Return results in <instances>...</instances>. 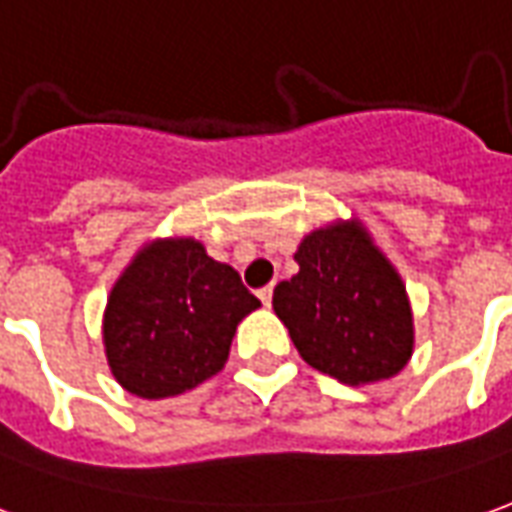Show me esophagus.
Returning <instances> with one entry per match:
<instances>
[{
  "instance_id": "1",
  "label": "esophagus",
  "mask_w": 512,
  "mask_h": 512,
  "mask_svg": "<svg viewBox=\"0 0 512 512\" xmlns=\"http://www.w3.org/2000/svg\"><path fill=\"white\" fill-rule=\"evenodd\" d=\"M259 301H262L264 306H270V301H273V284H267V287L259 290Z\"/></svg>"
}]
</instances>
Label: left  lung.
Returning a JSON list of instances; mask_svg holds the SVG:
<instances>
[{"instance_id":"obj_1","label":"left lung","mask_w":512,"mask_h":512,"mask_svg":"<svg viewBox=\"0 0 512 512\" xmlns=\"http://www.w3.org/2000/svg\"><path fill=\"white\" fill-rule=\"evenodd\" d=\"M298 273L273 290V309L306 365L343 384L396 376L412 357L407 287L362 220H334L301 239Z\"/></svg>"}]
</instances>
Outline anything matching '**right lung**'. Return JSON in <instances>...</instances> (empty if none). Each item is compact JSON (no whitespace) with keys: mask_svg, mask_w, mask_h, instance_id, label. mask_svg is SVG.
I'll return each mask as SVG.
<instances>
[{"mask_svg":"<svg viewBox=\"0 0 512 512\" xmlns=\"http://www.w3.org/2000/svg\"><path fill=\"white\" fill-rule=\"evenodd\" d=\"M262 301L195 236L150 239L119 273L102 315L114 379L139 398L181 396L217 376L242 317Z\"/></svg>","mask_w":512,"mask_h":512,"instance_id":"right-lung-1","label":"right lung"}]
</instances>
